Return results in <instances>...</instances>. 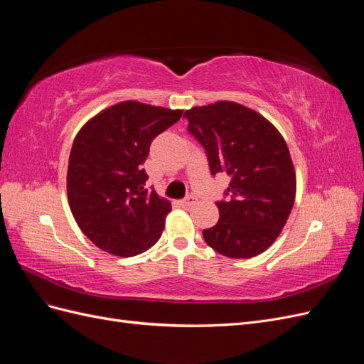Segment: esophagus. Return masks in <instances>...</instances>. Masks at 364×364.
Masks as SVG:
<instances>
[{"label":"esophagus","instance_id":"1","mask_svg":"<svg viewBox=\"0 0 364 364\" xmlns=\"http://www.w3.org/2000/svg\"><path fill=\"white\" fill-rule=\"evenodd\" d=\"M196 203V197L194 196H188V197H185L183 200H181V205L183 206V208H190V206H193Z\"/></svg>","mask_w":364,"mask_h":364}]
</instances>
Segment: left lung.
I'll list each match as a JSON object with an SVG mask.
<instances>
[{
    "instance_id": "1",
    "label": "left lung",
    "mask_w": 364,
    "mask_h": 364,
    "mask_svg": "<svg viewBox=\"0 0 364 364\" xmlns=\"http://www.w3.org/2000/svg\"><path fill=\"white\" fill-rule=\"evenodd\" d=\"M188 134L203 147L211 174L226 173L220 218L203 238L229 258L266 250L287 223L296 196L290 151L272 123L234 102H217L185 112Z\"/></svg>"
}]
</instances>
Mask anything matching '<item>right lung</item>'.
<instances>
[{
	"mask_svg": "<svg viewBox=\"0 0 364 364\" xmlns=\"http://www.w3.org/2000/svg\"><path fill=\"white\" fill-rule=\"evenodd\" d=\"M182 111L123 102L95 115L77 134L67 174L71 213L105 252L134 257L159 240L170 202L147 188L142 168L150 144Z\"/></svg>",
	"mask_w": 364,
	"mask_h": 364,
	"instance_id": "1",
	"label": "right lung"
}]
</instances>
